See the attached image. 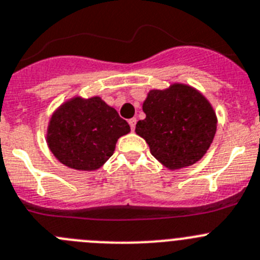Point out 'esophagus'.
Here are the masks:
<instances>
[{
  "mask_svg": "<svg viewBox=\"0 0 260 260\" xmlns=\"http://www.w3.org/2000/svg\"><path fill=\"white\" fill-rule=\"evenodd\" d=\"M128 123H129V125H131V129L135 131V128H136V123H137V119H136V118L129 119V120H128Z\"/></svg>",
  "mask_w": 260,
  "mask_h": 260,
  "instance_id": "obj_1",
  "label": "esophagus"
}]
</instances>
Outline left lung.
Masks as SVG:
<instances>
[{"mask_svg": "<svg viewBox=\"0 0 260 260\" xmlns=\"http://www.w3.org/2000/svg\"><path fill=\"white\" fill-rule=\"evenodd\" d=\"M142 110L146 118L138 120L136 133L167 168L192 166L213 142L217 116L209 101L192 87L174 83L167 89H151Z\"/></svg>", "mask_w": 260, "mask_h": 260, "instance_id": "obj_1", "label": "left lung"}]
</instances>
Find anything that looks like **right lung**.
<instances>
[{
  "mask_svg": "<svg viewBox=\"0 0 260 260\" xmlns=\"http://www.w3.org/2000/svg\"><path fill=\"white\" fill-rule=\"evenodd\" d=\"M129 124L100 97H74L51 116L47 145L60 163L77 171H96L113 155Z\"/></svg>",
  "mask_w": 260,
  "mask_h": 260,
  "instance_id": "1",
  "label": "right lung"
}]
</instances>
